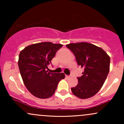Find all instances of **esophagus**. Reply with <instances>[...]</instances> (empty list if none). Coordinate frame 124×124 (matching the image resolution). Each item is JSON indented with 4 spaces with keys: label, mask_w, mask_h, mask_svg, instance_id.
Returning a JSON list of instances; mask_svg holds the SVG:
<instances>
[{
    "label": "esophagus",
    "mask_w": 124,
    "mask_h": 124,
    "mask_svg": "<svg viewBox=\"0 0 124 124\" xmlns=\"http://www.w3.org/2000/svg\"><path fill=\"white\" fill-rule=\"evenodd\" d=\"M66 78H67V79H69V78H70V76H67V75H66Z\"/></svg>",
    "instance_id": "obj_1"
}]
</instances>
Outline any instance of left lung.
Wrapping results in <instances>:
<instances>
[{
    "mask_svg": "<svg viewBox=\"0 0 124 124\" xmlns=\"http://www.w3.org/2000/svg\"><path fill=\"white\" fill-rule=\"evenodd\" d=\"M66 46L73 52L78 65L83 68L78 84L71 88L72 93L81 99L92 97L101 89L109 71L110 58L101 48L88 42H77Z\"/></svg>",
    "mask_w": 124,
    "mask_h": 124,
    "instance_id": "8db88e82",
    "label": "left lung"
}]
</instances>
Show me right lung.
Instances as JSON below:
<instances>
[{
	"label": "right lung",
	"mask_w": 124,
	"mask_h": 124,
	"mask_svg": "<svg viewBox=\"0 0 124 124\" xmlns=\"http://www.w3.org/2000/svg\"><path fill=\"white\" fill-rule=\"evenodd\" d=\"M63 45L50 42L28 45L21 51L18 68L25 86L34 96L48 99L55 93L59 81L65 79L63 73L47 70L55 54Z\"/></svg>",
	"instance_id": "right-lung-1"
}]
</instances>
